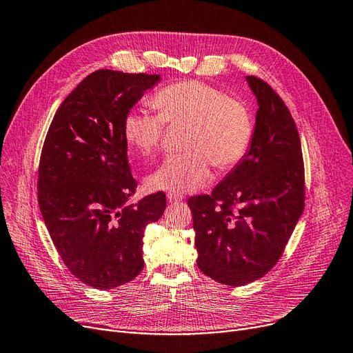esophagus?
Wrapping results in <instances>:
<instances>
[{"label":"esophagus","instance_id":"34e87169","mask_svg":"<svg viewBox=\"0 0 353 353\" xmlns=\"http://www.w3.org/2000/svg\"><path fill=\"white\" fill-rule=\"evenodd\" d=\"M168 201H170L171 204H176L179 201H182V195L181 194H174V192H168Z\"/></svg>","mask_w":353,"mask_h":353}]
</instances>
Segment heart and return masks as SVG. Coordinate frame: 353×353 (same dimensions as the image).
Here are the masks:
<instances>
[{"mask_svg": "<svg viewBox=\"0 0 353 353\" xmlns=\"http://www.w3.org/2000/svg\"><path fill=\"white\" fill-rule=\"evenodd\" d=\"M158 112L132 109L123 117V137L141 155L158 149L165 123L187 125L182 149L187 152L168 157L148 178L154 191L174 194L195 192L211 179V166L230 170L247 154L253 138L248 109L236 99L198 80L178 81L152 97Z\"/></svg>", "mask_w": 353, "mask_h": 353, "instance_id": "1", "label": "heart"}]
</instances>
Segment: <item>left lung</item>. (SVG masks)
I'll use <instances>...</instances> for the list:
<instances>
[{"label": "left lung", "mask_w": 353, "mask_h": 353, "mask_svg": "<svg viewBox=\"0 0 353 353\" xmlns=\"http://www.w3.org/2000/svg\"><path fill=\"white\" fill-rule=\"evenodd\" d=\"M259 110L244 158L211 195L188 199L196 265L237 288L272 270L305 208V168L299 132L281 97L247 76Z\"/></svg>", "instance_id": "1"}]
</instances>
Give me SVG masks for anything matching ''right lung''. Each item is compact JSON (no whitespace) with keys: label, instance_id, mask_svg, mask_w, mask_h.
<instances>
[{"label":"right lung","instance_id":"obj_1","mask_svg":"<svg viewBox=\"0 0 353 353\" xmlns=\"http://www.w3.org/2000/svg\"><path fill=\"white\" fill-rule=\"evenodd\" d=\"M159 74L97 70L64 99L50 125L39 168V205L60 257L80 281L119 288L143 268V232L166 207L162 191L129 204L123 117Z\"/></svg>","mask_w":353,"mask_h":353}]
</instances>
